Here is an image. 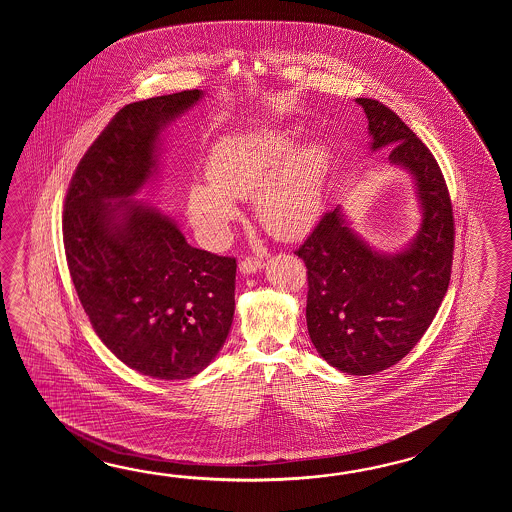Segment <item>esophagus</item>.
Returning <instances> with one entry per match:
<instances>
[{
    "instance_id": "34e87169",
    "label": "esophagus",
    "mask_w": 512,
    "mask_h": 512,
    "mask_svg": "<svg viewBox=\"0 0 512 512\" xmlns=\"http://www.w3.org/2000/svg\"><path fill=\"white\" fill-rule=\"evenodd\" d=\"M263 267V261L260 258H243L240 263V271L243 274H252V272L260 271Z\"/></svg>"
}]
</instances>
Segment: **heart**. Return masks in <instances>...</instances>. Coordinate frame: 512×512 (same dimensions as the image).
<instances>
[{"mask_svg":"<svg viewBox=\"0 0 512 512\" xmlns=\"http://www.w3.org/2000/svg\"><path fill=\"white\" fill-rule=\"evenodd\" d=\"M300 142L298 130H261L225 137L207 163L210 186L194 185L188 216L212 243H223L240 216L232 199L254 196L261 227L280 240L315 229L326 192L331 155L324 142Z\"/></svg>","mask_w":512,"mask_h":512,"instance_id":"b5f03b06","label":"heart"}]
</instances>
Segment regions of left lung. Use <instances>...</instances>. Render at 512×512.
<instances>
[{
    "label": "left lung",
    "instance_id": "left-lung-1",
    "mask_svg": "<svg viewBox=\"0 0 512 512\" xmlns=\"http://www.w3.org/2000/svg\"><path fill=\"white\" fill-rule=\"evenodd\" d=\"M357 104L371 150L392 148L390 163L414 177L421 229L403 252L379 254L337 207L294 254L307 267L305 318L316 351L337 370L371 375L406 357L432 324L450 282L456 229L445 177L425 142L379 100Z\"/></svg>",
    "mask_w": 512,
    "mask_h": 512
}]
</instances>
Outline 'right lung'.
I'll return each mask as SVG.
<instances>
[{
    "label": "right lung",
    "mask_w": 512,
    "mask_h": 512,
    "mask_svg": "<svg viewBox=\"0 0 512 512\" xmlns=\"http://www.w3.org/2000/svg\"><path fill=\"white\" fill-rule=\"evenodd\" d=\"M201 97L190 89L120 109L80 159L62 219L69 274L98 338L163 381L207 368L236 305V258L188 245L172 219L130 199L157 172L161 130Z\"/></svg>",
    "instance_id": "1"
}]
</instances>
